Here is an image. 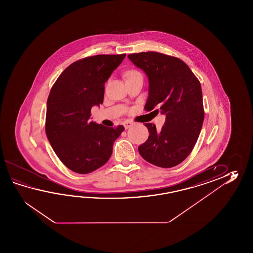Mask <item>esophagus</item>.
I'll list each match as a JSON object with an SVG mask.
<instances>
[{
	"label": "esophagus",
	"instance_id": "34e87169",
	"mask_svg": "<svg viewBox=\"0 0 253 253\" xmlns=\"http://www.w3.org/2000/svg\"><path fill=\"white\" fill-rule=\"evenodd\" d=\"M133 125V123L132 122H130V121H125L124 122V126L125 128L127 129L131 126Z\"/></svg>",
	"mask_w": 253,
	"mask_h": 253
}]
</instances>
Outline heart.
I'll list each match as a JSON object with an SVG mask.
<instances>
[{
    "label": "heart",
    "instance_id": "obj_1",
    "mask_svg": "<svg viewBox=\"0 0 253 253\" xmlns=\"http://www.w3.org/2000/svg\"><path fill=\"white\" fill-rule=\"evenodd\" d=\"M134 72H135V71H129V72H127V74H126V75H128V74H131V73H134Z\"/></svg>",
    "mask_w": 253,
    "mask_h": 253
}]
</instances>
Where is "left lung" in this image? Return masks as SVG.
I'll use <instances>...</instances> for the list:
<instances>
[{"label": "left lung", "mask_w": 253, "mask_h": 253, "mask_svg": "<svg viewBox=\"0 0 253 253\" xmlns=\"http://www.w3.org/2000/svg\"><path fill=\"white\" fill-rule=\"evenodd\" d=\"M128 59L149 81L145 110L166 115L160 130L145 123L148 139L138 146L141 156L156 167L170 168L190 155L205 119L198 79L182 59L156 51L130 54ZM153 111V112H155Z\"/></svg>", "instance_id": "obj_1"}]
</instances>
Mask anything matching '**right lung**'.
<instances>
[{
	"label": "right lung",
	"instance_id": "right-lung-1",
	"mask_svg": "<svg viewBox=\"0 0 253 253\" xmlns=\"http://www.w3.org/2000/svg\"><path fill=\"white\" fill-rule=\"evenodd\" d=\"M126 54L79 59L59 75L47 101L45 130L55 154L73 172L85 174L104 166L123 126L108 127L90 120L102 104L105 83Z\"/></svg>",
	"mask_w": 253,
	"mask_h": 253
}]
</instances>
